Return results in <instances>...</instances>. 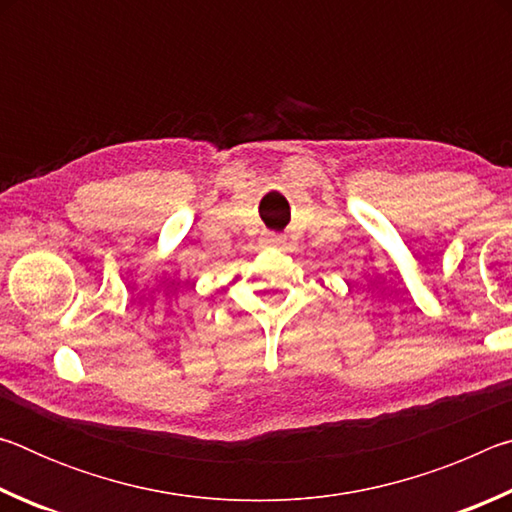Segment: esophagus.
<instances>
[{
    "label": "esophagus",
    "mask_w": 512,
    "mask_h": 512,
    "mask_svg": "<svg viewBox=\"0 0 512 512\" xmlns=\"http://www.w3.org/2000/svg\"><path fill=\"white\" fill-rule=\"evenodd\" d=\"M268 244L275 246V248H284V246H287V239L280 237V235H273L271 239H268Z\"/></svg>",
    "instance_id": "1"
}]
</instances>
